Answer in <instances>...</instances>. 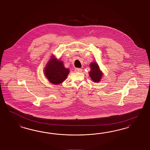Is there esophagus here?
<instances>
[{"instance_id": "1", "label": "esophagus", "mask_w": 150, "mask_h": 150, "mask_svg": "<svg viewBox=\"0 0 150 150\" xmlns=\"http://www.w3.org/2000/svg\"><path fill=\"white\" fill-rule=\"evenodd\" d=\"M82 70L81 68H75V72H81Z\"/></svg>"}]
</instances>
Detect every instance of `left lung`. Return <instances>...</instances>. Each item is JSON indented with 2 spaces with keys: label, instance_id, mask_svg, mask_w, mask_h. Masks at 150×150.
Instances as JSON below:
<instances>
[{
  "label": "left lung",
  "instance_id": "8db88e82",
  "mask_svg": "<svg viewBox=\"0 0 150 150\" xmlns=\"http://www.w3.org/2000/svg\"><path fill=\"white\" fill-rule=\"evenodd\" d=\"M89 67L91 70L89 72V77L94 82H99L101 81L103 73L100 69L97 62H92Z\"/></svg>",
  "mask_w": 150,
  "mask_h": 150
}]
</instances>
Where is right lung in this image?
I'll list each match as a JSON object with an SVG mask.
<instances>
[{
    "mask_svg": "<svg viewBox=\"0 0 150 150\" xmlns=\"http://www.w3.org/2000/svg\"><path fill=\"white\" fill-rule=\"evenodd\" d=\"M69 69L65 68L64 63L52 55L45 66L44 72L48 81L53 85H59L65 81L69 74Z\"/></svg>",
    "mask_w": 150,
    "mask_h": 150,
    "instance_id": "1",
    "label": "right lung"
}]
</instances>
